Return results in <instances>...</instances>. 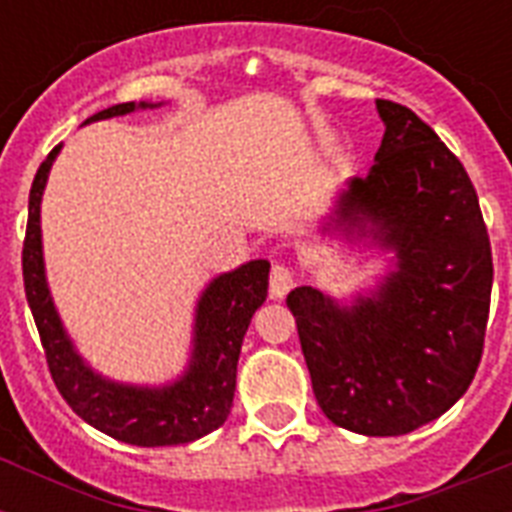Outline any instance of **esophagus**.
<instances>
[{
    "instance_id": "1",
    "label": "esophagus",
    "mask_w": 512,
    "mask_h": 512,
    "mask_svg": "<svg viewBox=\"0 0 512 512\" xmlns=\"http://www.w3.org/2000/svg\"><path fill=\"white\" fill-rule=\"evenodd\" d=\"M292 287H295V273L289 271L284 263H273L271 279H268V289H271V295L284 297Z\"/></svg>"
}]
</instances>
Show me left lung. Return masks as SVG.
Here are the masks:
<instances>
[{
  "label": "left lung",
  "mask_w": 512,
  "mask_h": 512,
  "mask_svg": "<svg viewBox=\"0 0 512 512\" xmlns=\"http://www.w3.org/2000/svg\"><path fill=\"white\" fill-rule=\"evenodd\" d=\"M385 135L374 167L353 177L332 223L372 225L398 268L374 297L340 308L313 287L287 305L321 412L361 436H404L470 388L484 353L492 244L476 188L412 108L377 100Z\"/></svg>",
  "instance_id": "left-lung-1"
}]
</instances>
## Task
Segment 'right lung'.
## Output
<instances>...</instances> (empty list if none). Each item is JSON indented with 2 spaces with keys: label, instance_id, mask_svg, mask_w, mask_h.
<instances>
[{
  "label": "right lung",
  "instance_id": "1",
  "mask_svg": "<svg viewBox=\"0 0 512 512\" xmlns=\"http://www.w3.org/2000/svg\"><path fill=\"white\" fill-rule=\"evenodd\" d=\"M148 106L154 108V103H140V108ZM135 108V103H119L98 111L84 124L130 114ZM58 151L60 146L52 148L36 170L28 193V223L23 239V287L55 388L84 422L124 444L172 446L207 436L231 414L241 340L247 335L252 313L265 303L271 263L252 260L209 284L196 311L191 366L175 385L130 388L103 380L76 356L44 281L39 201Z\"/></svg>",
  "mask_w": 512,
  "mask_h": 512
}]
</instances>
